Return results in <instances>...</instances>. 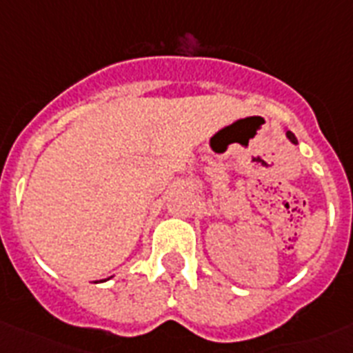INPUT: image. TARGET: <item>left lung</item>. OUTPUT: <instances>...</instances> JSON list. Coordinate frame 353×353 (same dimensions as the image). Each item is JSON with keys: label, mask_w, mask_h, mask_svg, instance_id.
I'll list each match as a JSON object with an SVG mask.
<instances>
[{"label": "left lung", "mask_w": 353, "mask_h": 353, "mask_svg": "<svg viewBox=\"0 0 353 353\" xmlns=\"http://www.w3.org/2000/svg\"><path fill=\"white\" fill-rule=\"evenodd\" d=\"M285 137L290 139L291 143H296V137H295V135H293V133L290 132V130H288V132H285Z\"/></svg>", "instance_id": "1"}]
</instances>
